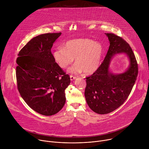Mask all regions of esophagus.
<instances>
[{
	"mask_svg": "<svg viewBox=\"0 0 149 149\" xmlns=\"http://www.w3.org/2000/svg\"><path fill=\"white\" fill-rule=\"evenodd\" d=\"M77 78V77H75V76H74V75H70V79H71V81H73V80H74L75 79H76Z\"/></svg>",
	"mask_w": 149,
	"mask_h": 149,
	"instance_id": "obj_1",
	"label": "esophagus"
}]
</instances>
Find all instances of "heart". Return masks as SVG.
I'll list each match as a JSON object with an SVG mask.
<instances>
[{
    "label": "heart",
    "instance_id": "heart-1",
    "mask_svg": "<svg viewBox=\"0 0 149 149\" xmlns=\"http://www.w3.org/2000/svg\"><path fill=\"white\" fill-rule=\"evenodd\" d=\"M104 53L102 45L90 39H76L68 41L63 48L56 50L54 58L62 69L67 68L75 58V64L69 72L92 74L99 68Z\"/></svg>",
    "mask_w": 149,
    "mask_h": 149
}]
</instances>
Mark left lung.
<instances>
[{"instance_id": "8db88e82", "label": "left lung", "mask_w": 149, "mask_h": 149, "mask_svg": "<svg viewBox=\"0 0 149 149\" xmlns=\"http://www.w3.org/2000/svg\"><path fill=\"white\" fill-rule=\"evenodd\" d=\"M110 47L99 68L86 77L85 97L89 107L100 114L110 113L124 102L134 86L138 75V64L133 51L127 42L114 33H105ZM124 53L130 59L129 69L120 74L109 71L111 58L116 53Z\"/></svg>"}]
</instances>
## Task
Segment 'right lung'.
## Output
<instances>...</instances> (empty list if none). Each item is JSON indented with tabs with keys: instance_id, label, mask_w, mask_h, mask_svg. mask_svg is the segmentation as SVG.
<instances>
[{
	"instance_id": "right-lung-1",
	"label": "right lung",
	"mask_w": 149,
	"mask_h": 149,
	"mask_svg": "<svg viewBox=\"0 0 149 149\" xmlns=\"http://www.w3.org/2000/svg\"><path fill=\"white\" fill-rule=\"evenodd\" d=\"M59 33H47L30 40L18 54L16 75L18 91L36 112L52 116L65 103L70 75L55 62L51 48Z\"/></svg>"
}]
</instances>
